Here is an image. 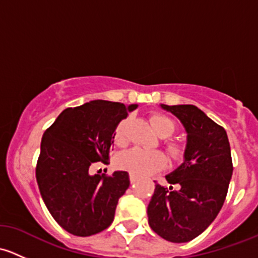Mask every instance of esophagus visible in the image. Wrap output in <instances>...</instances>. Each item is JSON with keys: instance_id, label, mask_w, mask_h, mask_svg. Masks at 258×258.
Masks as SVG:
<instances>
[{"instance_id": "34e87169", "label": "esophagus", "mask_w": 258, "mask_h": 258, "mask_svg": "<svg viewBox=\"0 0 258 258\" xmlns=\"http://www.w3.org/2000/svg\"><path fill=\"white\" fill-rule=\"evenodd\" d=\"M137 181V177L135 175H130V182H131V183H135V182Z\"/></svg>"}]
</instances>
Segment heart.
Returning a JSON list of instances; mask_svg holds the SVG:
<instances>
[{
    "instance_id": "b5f03b06",
    "label": "heart",
    "mask_w": 258,
    "mask_h": 258,
    "mask_svg": "<svg viewBox=\"0 0 258 258\" xmlns=\"http://www.w3.org/2000/svg\"><path fill=\"white\" fill-rule=\"evenodd\" d=\"M150 122L153 131L161 137L171 136L176 130L175 122L170 117L165 116V114H152ZM127 124H128V121L124 119L117 126L116 135H114L117 144L121 145L126 141ZM167 148L175 158L182 155V147L178 144L171 142V144L167 145ZM166 163H167V160H166V156L162 152H160V151H148L140 147L130 148V150L124 151L117 157L118 167L128 171L130 173L135 176H146L156 172V171L162 170V168H165Z\"/></svg>"
}]
</instances>
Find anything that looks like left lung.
Listing matches in <instances>:
<instances>
[{"mask_svg": "<svg viewBox=\"0 0 258 258\" xmlns=\"http://www.w3.org/2000/svg\"><path fill=\"white\" fill-rule=\"evenodd\" d=\"M160 106L181 121L187 139L183 162L166 175L171 186L156 184L148 225L165 240L183 243L201 235L222 209L233 171L230 142L225 128L196 106Z\"/></svg>", "mask_w": 258, "mask_h": 258, "instance_id": "left-lung-1", "label": "left lung"}]
</instances>
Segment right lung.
Segmentation results:
<instances>
[{
	"label": "right lung",
	"mask_w": 258,
	"mask_h": 258,
	"mask_svg": "<svg viewBox=\"0 0 258 258\" xmlns=\"http://www.w3.org/2000/svg\"><path fill=\"white\" fill-rule=\"evenodd\" d=\"M136 108L93 100L62 111L43 134L36 179L49 213L67 232L87 237L112 223L118 199L130 186L128 173L91 175V166L108 160L114 130Z\"/></svg>",
	"instance_id": "1"
}]
</instances>
